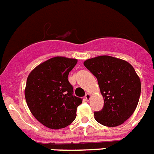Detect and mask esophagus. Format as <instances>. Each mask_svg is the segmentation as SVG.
I'll use <instances>...</instances> for the list:
<instances>
[{
  "label": "esophagus",
  "mask_w": 154,
  "mask_h": 154,
  "mask_svg": "<svg viewBox=\"0 0 154 154\" xmlns=\"http://www.w3.org/2000/svg\"><path fill=\"white\" fill-rule=\"evenodd\" d=\"M91 94H89V93H87L86 94V96H85V99H86V101H89L90 99H91Z\"/></svg>",
  "instance_id": "obj_1"
}]
</instances>
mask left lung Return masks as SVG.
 I'll return each mask as SVG.
<instances>
[{"mask_svg": "<svg viewBox=\"0 0 154 154\" xmlns=\"http://www.w3.org/2000/svg\"><path fill=\"white\" fill-rule=\"evenodd\" d=\"M83 64L96 76L104 107L94 118L106 127H117L133 114L140 97L141 81L131 63L110 56H99Z\"/></svg>", "mask_w": 154, "mask_h": 154, "instance_id": "1", "label": "left lung"}]
</instances>
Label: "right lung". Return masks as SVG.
Segmentation results:
<instances>
[{
  "mask_svg": "<svg viewBox=\"0 0 154 154\" xmlns=\"http://www.w3.org/2000/svg\"><path fill=\"white\" fill-rule=\"evenodd\" d=\"M78 60L55 57L35 67L30 72L25 87L26 104L35 119L50 129H61L76 117L82 99L72 94L69 72Z\"/></svg>",
  "mask_w": 154,
  "mask_h": 154,
  "instance_id": "obj_1",
  "label": "right lung"
}]
</instances>
